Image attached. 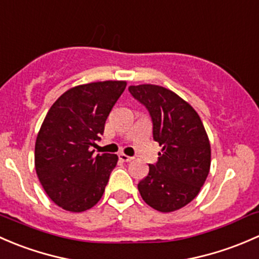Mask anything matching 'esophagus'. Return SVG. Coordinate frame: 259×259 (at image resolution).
I'll return each mask as SVG.
<instances>
[{"instance_id":"esophagus-1","label":"esophagus","mask_w":259,"mask_h":259,"mask_svg":"<svg viewBox=\"0 0 259 259\" xmlns=\"http://www.w3.org/2000/svg\"><path fill=\"white\" fill-rule=\"evenodd\" d=\"M118 157H119V159H121V161H123V162H130V161H132V159H133V157L127 156V154H124V153L118 154Z\"/></svg>"}]
</instances>
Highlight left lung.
I'll list each match as a JSON object with an SVG mask.
<instances>
[{"label":"left lung","mask_w":259,"mask_h":259,"mask_svg":"<svg viewBox=\"0 0 259 259\" xmlns=\"http://www.w3.org/2000/svg\"><path fill=\"white\" fill-rule=\"evenodd\" d=\"M131 95L149 112L153 140L159 143L156 164L138 183L143 201L159 212H173L193 201L206 182L210 145L203 123L185 100L156 84L130 86Z\"/></svg>","instance_id":"1"}]
</instances>
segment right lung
Returning a JSON list of instances; mask_svg holds the SVG:
<instances>
[{"label":"right lung","mask_w":259,"mask_h":259,"mask_svg":"<svg viewBox=\"0 0 259 259\" xmlns=\"http://www.w3.org/2000/svg\"><path fill=\"white\" fill-rule=\"evenodd\" d=\"M126 81L79 84L66 91L47 112L37 135L34 167L47 196L61 208L83 212L101 199L117 154L93 156Z\"/></svg>","instance_id":"1"}]
</instances>
